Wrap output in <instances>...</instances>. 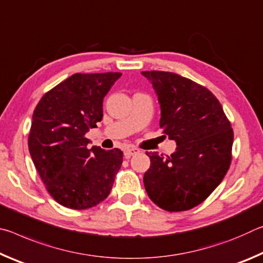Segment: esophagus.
<instances>
[{
	"instance_id": "1",
	"label": "esophagus",
	"mask_w": 263,
	"mask_h": 263,
	"mask_svg": "<svg viewBox=\"0 0 263 263\" xmlns=\"http://www.w3.org/2000/svg\"><path fill=\"white\" fill-rule=\"evenodd\" d=\"M140 151L138 148H135V147H131V148H127L125 149V152H124V155H125V158H131L133 157V155H136L139 153Z\"/></svg>"
}]
</instances>
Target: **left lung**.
Returning a JSON list of instances; mask_svg holds the SVG:
<instances>
[{"label":"left lung","instance_id":"1","mask_svg":"<svg viewBox=\"0 0 263 263\" xmlns=\"http://www.w3.org/2000/svg\"><path fill=\"white\" fill-rule=\"evenodd\" d=\"M157 92L164 137L176 141L172 155L146 153L144 175L148 197L169 212L190 210L211 195L232 160L233 130L217 97L208 88L179 74L141 72Z\"/></svg>","mask_w":263,"mask_h":263}]
</instances>
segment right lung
<instances>
[{
	"instance_id": "1",
	"label": "right lung",
	"mask_w": 263,
	"mask_h": 263,
	"mask_svg": "<svg viewBox=\"0 0 263 263\" xmlns=\"http://www.w3.org/2000/svg\"><path fill=\"white\" fill-rule=\"evenodd\" d=\"M122 73H77L44 95L33 111L29 151L45 188L73 210L108 197L121 169L123 152L92 146L89 128L103 117V99Z\"/></svg>"
}]
</instances>
